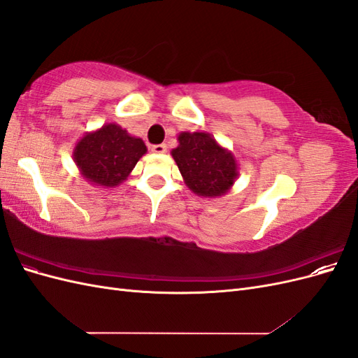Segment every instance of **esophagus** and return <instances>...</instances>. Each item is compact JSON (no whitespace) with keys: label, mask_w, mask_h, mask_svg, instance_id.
I'll use <instances>...</instances> for the list:
<instances>
[{"label":"esophagus","mask_w":358,"mask_h":358,"mask_svg":"<svg viewBox=\"0 0 358 358\" xmlns=\"http://www.w3.org/2000/svg\"><path fill=\"white\" fill-rule=\"evenodd\" d=\"M150 150H152L154 154H164L167 150V146L162 143V145H154L152 148H150Z\"/></svg>","instance_id":"34e87169"}]
</instances>
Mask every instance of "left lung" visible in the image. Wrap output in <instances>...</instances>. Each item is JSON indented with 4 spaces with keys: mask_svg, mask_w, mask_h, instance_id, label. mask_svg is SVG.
Masks as SVG:
<instances>
[{
    "mask_svg": "<svg viewBox=\"0 0 358 358\" xmlns=\"http://www.w3.org/2000/svg\"><path fill=\"white\" fill-rule=\"evenodd\" d=\"M178 148L171 149L185 185L200 197H222L239 178L231 150L222 148L206 131H182Z\"/></svg>",
    "mask_w": 358,
    "mask_h": 358,
    "instance_id": "8db88e82",
    "label": "left lung"
}]
</instances>
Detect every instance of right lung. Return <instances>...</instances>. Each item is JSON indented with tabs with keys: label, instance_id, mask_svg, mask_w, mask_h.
I'll return each instance as SVG.
<instances>
[{
	"label": "right lung",
	"instance_id": "obj_1",
	"mask_svg": "<svg viewBox=\"0 0 358 358\" xmlns=\"http://www.w3.org/2000/svg\"><path fill=\"white\" fill-rule=\"evenodd\" d=\"M146 152L142 138L110 122L85 133L73 149V159L80 176L91 185L113 188L127 180Z\"/></svg>",
	"mask_w": 358,
	"mask_h": 358
}]
</instances>
